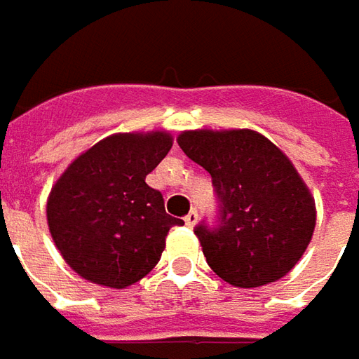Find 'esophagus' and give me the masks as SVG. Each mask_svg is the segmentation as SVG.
I'll return each mask as SVG.
<instances>
[{
    "label": "esophagus",
    "mask_w": 359,
    "mask_h": 359,
    "mask_svg": "<svg viewBox=\"0 0 359 359\" xmlns=\"http://www.w3.org/2000/svg\"><path fill=\"white\" fill-rule=\"evenodd\" d=\"M196 220H198V212H196V210H191V212L184 217V224H187V226H194Z\"/></svg>",
    "instance_id": "esophagus-1"
}]
</instances>
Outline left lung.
<instances>
[{
  "label": "left lung",
  "instance_id": "1",
  "mask_svg": "<svg viewBox=\"0 0 359 359\" xmlns=\"http://www.w3.org/2000/svg\"><path fill=\"white\" fill-rule=\"evenodd\" d=\"M177 142L217 192V226L194 229L208 266L238 288L286 276L316 226L314 198L290 158L250 129L184 130Z\"/></svg>",
  "mask_w": 359,
  "mask_h": 359
}]
</instances>
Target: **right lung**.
I'll return each mask as SVG.
<instances>
[{
	"instance_id": "1",
	"label": "right lung",
	"mask_w": 359,
	"mask_h": 359,
	"mask_svg": "<svg viewBox=\"0 0 359 359\" xmlns=\"http://www.w3.org/2000/svg\"><path fill=\"white\" fill-rule=\"evenodd\" d=\"M170 147L165 130L111 135L59 177L47 201V224L79 276L127 288L161 260L168 230L184 222L167 215L163 194L144 179Z\"/></svg>"
}]
</instances>
